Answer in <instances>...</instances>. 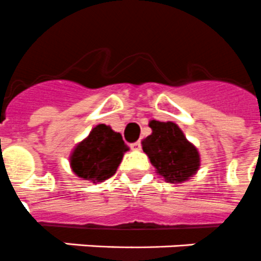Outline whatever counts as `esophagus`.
Returning a JSON list of instances; mask_svg holds the SVG:
<instances>
[{
	"mask_svg": "<svg viewBox=\"0 0 261 261\" xmlns=\"http://www.w3.org/2000/svg\"><path fill=\"white\" fill-rule=\"evenodd\" d=\"M130 147H131V150L139 151V150H141V147H142V144H141V142H134V143L130 144Z\"/></svg>",
	"mask_w": 261,
	"mask_h": 261,
	"instance_id": "obj_1",
	"label": "esophagus"
}]
</instances>
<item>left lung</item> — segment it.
Wrapping results in <instances>:
<instances>
[{
  "label": "left lung",
  "instance_id": "left-lung-1",
  "mask_svg": "<svg viewBox=\"0 0 261 261\" xmlns=\"http://www.w3.org/2000/svg\"><path fill=\"white\" fill-rule=\"evenodd\" d=\"M148 126L152 133L142 141V148L156 168V174L174 185L191 179L200 167L198 148L187 141L174 122L150 120Z\"/></svg>",
  "mask_w": 261,
  "mask_h": 261
}]
</instances>
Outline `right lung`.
<instances>
[{
  "instance_id": "obj_1",
  "label": "right lung",
  "mask_w": 261,
  "mask_h": 261,
  "mask_svg": "<svg viewBox=\"0 0 261 261\" xmlns=\"http://www.w3.org/2000/svg\"><path fill=\"white\" fill-rule=\"evenodd\" d=\"M127 150L119 133L110 126L98 124L76 144L70 155V166L76 176L97 185L115 174Z\"/></svg>"
}]
</instances>
